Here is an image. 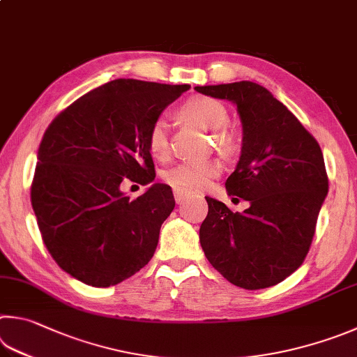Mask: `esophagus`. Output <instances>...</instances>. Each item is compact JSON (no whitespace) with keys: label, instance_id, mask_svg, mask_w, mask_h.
<instances>
[{"label":"esophagus","instance_id":"34e87169","mask_svg":"<svg viewBox=\"0 0 357 357\" xmlns=\"http://www.w3.org/2000/svg\"><path fill=\"white\" fill-rule=\"evenodd\" d=\"M173 195H174V201H176V203H183L185 198L190 197V193L184 189H173Z\"/></svg>","mask_w":357,"mask_h":357}]
</instances>
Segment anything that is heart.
I'll list each match as a JSON object with an SVG mask.
<instances>
[{"mask_svg": "<svg viewBox=\"0 0 357 357\" xmlns=\"http://www.w3.org/2000/svg\"><path fill=\"white\" fill-rule=\"evenodd\" d=\"M184 119L192 121L207 132H218L228 125L229 115L222 102L206 96H197L185 102L183 106ZM168 134L170 125L165 116H160L153 123L148 135V146L153 156L165 158L168 153ZM217 142L225 151L232 150V139L229 135H218ZM222 164L218 160H203V162H183L164 173V179L168 184L184 190H203L222 173Z\"/></svg>", "mask_w": 357, "mask_h": 357, "instance_id": "b5f03b06", "label": "heart"}]
</instances>
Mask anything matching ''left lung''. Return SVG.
<instances>
[{
    "label": "left lung",
    "instance_id": "left-lung-1",
    "mask_svg": "<svg viewBox=\"0 0 357 357\" xmlns=\"http://www.w3.org/2000/svg\"><path fill=\"white\" fill-rule=\"evenodd\" d=\"M226 100L242 123V151L226 179L228 195L250 201L242 213L206 197L199 228L207 261L237 287L257 290L301 267L328 195L325 160L317 140L273 93L251 81L198 86Z\"/></svg>",
    "mask_w": 357,
    "mask_h": 357
}]
</instances>
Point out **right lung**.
Returning a JSON list of instances; mask_svg holds the SVG:
<instances>
[{
  "mask_svg": "<svg viewBox=\"0 0 357 357\" xmlns=\"http://www.w3.org/2000/svg\"><path fill=\"white\" fill-rule=\"evenodd\" d=\"M189 84L114 79L90 90L48 126L37 151L31 203L57 265L87 286H115L145 267L174 209L156 178L148 135ZM123 177L151 187L129 200Z\"/></svg>",
  "mask_w": 357,
  "mask_h": 357,
  "instance_id": "obj_1",
  "label": "right lung"
}]
</instances>
